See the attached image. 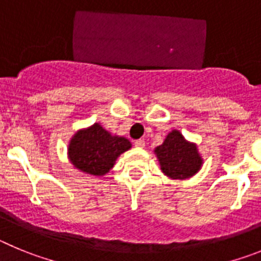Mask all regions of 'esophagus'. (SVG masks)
<instances>
[{
    "mask_svg": "<svg viewBox=\"0 0 261 261\" xmlns=\"http://www.w3.org/2000/svg\"><path fill=\"white\" fill-rule=\"evenodd\" d=\"M135 146L136 147H144L145 146V141H144V140H141V138H140V140H136Z\"/></svg>",
    "mask_w": 261,
    "mask_h": 261,
    "instance_id": "obj_1",
    "label": "esophagus"
}]
</instances>
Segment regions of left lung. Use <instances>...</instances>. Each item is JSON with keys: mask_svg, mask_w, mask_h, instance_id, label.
I'll use <instances>...</instances> for the list:
<instances>
[{"mask_svg": "<svg viewBox=\"0 0 261 261\" xmlns=\"http://www.w3.org/2000/svg\"><path fill=\"white\" fill-rule=\"evenodd\" d=\"M161 170L172 179H187L201 168L202 159L195 144H191L179 130L168 133L162 145L155 147Z\"/></svg>", "mask_w": 261, "mask_h": 261, "instance_id": "left-lung-1", "label": "left lung"}]
</instances>
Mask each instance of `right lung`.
Instances as JSON below:
<instances>
[{"label":"right lung","instance_id":"add662e5","mask_svg":"<svg viewBox=\"0 0 261 261\" xmlns=\"http://www.w3.org/2000/svg\"><path fill=\"white\" fill-rule=\"evenodd\" d=\"M125 137L112 136L99 124L78 130L69 144V159L75 168L90 175L107 174L117 156L130 149Z\"/></svg>","mask_w":261,"mask_h":261}]
</instances>
